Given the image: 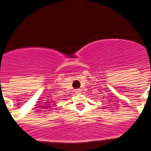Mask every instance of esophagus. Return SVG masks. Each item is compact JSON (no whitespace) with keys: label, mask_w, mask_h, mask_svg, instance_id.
I'll return each instance as SVG.
<instances>
[{"label":"esophagus","mask_w":151,"mask_h":151,"mask_svg":"<svg viewBox=\"0 0 151 151\" xmlns=\"http://www.w3.org/2000/svg\"><path fill=\"white\" fill-rule=\"evenodd\" d=\"M75 92L77 93V94H80V93H81V90H80V89H76V90H75Z\"/></svg>","instance_id":"esophagus-1"}]
</instances>
